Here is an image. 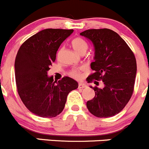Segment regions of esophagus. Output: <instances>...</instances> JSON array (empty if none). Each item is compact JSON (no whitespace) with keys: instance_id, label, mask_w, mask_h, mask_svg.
<instances>
[{"instance_id":"1","label":"esophagus","mask_w":149,"mask_h":149,"mask_svg":"<svg viewBox=\"0 0 149 149\" xmlns=\"http://www.w3.org/2000/svg\"><path fill=\"white\" fill-rule=\"evenodd\" d=\"M87 88V85H85V84L81 83V82L78 84V88H79V89H83V88Z\"/></svg>"}]
</instances>
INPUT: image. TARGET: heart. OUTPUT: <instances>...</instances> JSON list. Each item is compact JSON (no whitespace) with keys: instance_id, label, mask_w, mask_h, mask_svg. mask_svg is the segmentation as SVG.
Masks as SVG:
<instances>
[{"instance_id":"b5f03b06","label":"heart","mask_w":149,"mask_h":149,"mask_svg":"<svg viewBox=\"0 0 149 149\" xmlns=\"http://www.w3.org/2000/svg\"><path fill=\"white\" fill-rule=\"evenodd\" d=\"M72 46L74 48V50L78 54H82V52H85L86 50L88 49V43L86 41L82 38H75L72 40ZM82 70V67H79V68H75L72 70L71 71L69 72V75L71 76L72 77L75 78V79H78L81 76V71Z\"/></svg>"}]
</instances>
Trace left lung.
<instances>
[{
	"label": "left lung",
	"mask_w": 149,
	"mask_h": 149,
	"mask_svg": "<svg viewBox=\"0 0 149 149\" xmlns=\"http://www.w3.org/2000/svg\"><path fill=\"white\" fill-rule=\"evenodd\" d=\"M80 35L91 40L95 48V61L91 64L94 72L87 80L95 84V80H101L105 85L102 89L94 87L95 97L87 102V108L97 117H113L125 108L134 91L137 72L135 55L111 29H88Z\"/></svg>",
	"instance_id": "8db88e82"
}]
</instances>
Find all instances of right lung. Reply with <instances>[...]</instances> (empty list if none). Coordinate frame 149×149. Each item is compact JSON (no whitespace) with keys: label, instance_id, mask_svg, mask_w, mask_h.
Returning a JSON list of instances; mask_svg holds the SVG:
<instances>
[{"label":"right lung","instance_id":"add662e5","mask_svg":"<svg viewBox=\"0 0 149 149\" xmlns=\"http://www.w3.org/2000/svg\"><path fill=\"white\" fill-rule=\"evenodd\" d=\"M73 29H45L28 38L20 46L15 59L17 92L25 107L37 116L55 117L63 111L70 91L78 83L69 77L56 82L47 72L56 52Z\"/></svg>","mask_w":149,"mask_h":149}]
</instances>
